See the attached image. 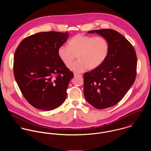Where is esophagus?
<instances>
[{
  "instance_id": "esophagus-1",
  "label": "esophagus",
  "mask_w": 151,
  "mask_h": 151,
  "mask_svg": "<svg viewBox=\"0 0 151 151\" xmlns=\"http://www.w3.org/2000/svg\"><path fill=\"white\" fill-rule=\"evenodd\" d=\"M74 76H79V77H82V74H79V73H74Z\"/></svg>"
}]
</instances>
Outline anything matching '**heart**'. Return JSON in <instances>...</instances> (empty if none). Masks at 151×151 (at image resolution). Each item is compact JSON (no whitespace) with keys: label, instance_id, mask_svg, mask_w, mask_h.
Segmentation results:
<instances>
[{"label":"heart","instance_id":"1","mask_svg":"<svg viewBox=\"0 0 151 151\" xmlns=\"http://www.w3.org/2000/svg\"><path fill=\"white\" fill-rule=\"evenodd\" d=\"M68 47L60 46L58 50L59 59L66 66L76 72H83L87 69H95L102 65L108 57L109 44L102 36L77 34L68 41Z\"/></svg>","mask_w":151,"mask_h":151}]
</instances>
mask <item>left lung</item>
Returning <instances> with one entry per match:
<instances>
[{"mask_svg": "<svg viewBox=\"0 0 151 151\" xmlns=\"http://www.w3.org/2000/svg\"><path fill=\"white\" fill-rule=\"evenodd\" d=\"M105 37L109 52L105 62L84 74V92L86 101L99 109L119 102L134 84L137 74V58L129 41L111 29L89 31Z\"/></svg>", "mask_w": 151, "mask_h": 151, "instance_id": "8db88e82", "label": "left lung"}]
</instances>
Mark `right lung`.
Listing matches in <instances>:
<instances>
[{
  "label": "right lung",
  "mask_w": 151,
  "mask_h": 151,
  "mask_svg": "<svg viewBox=\"0 0 151 151\" xmlns=\"http://www.w3.org/2000/svg\"><path fill=\"white\" fill-rule=\"evenodd\" d=\"M67 32H42L24 38L14 56L13 71L23 96L34 108L50 110L67 96L74 74L59 59L58 48L67 41Z\"/></svg>",
  "instance_id": "1"
}]
</instances>
